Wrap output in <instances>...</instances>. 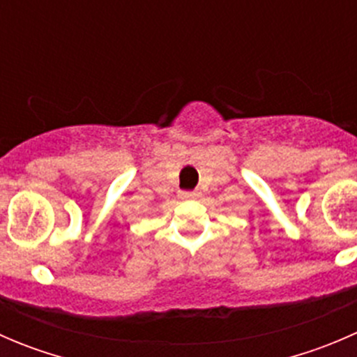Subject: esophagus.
<instances>
[{"label":"esophagus","mask_w":357,"mask_h":357,"mask_svg":"<svg viewBox=\"0 0 357 357\" xmlns=\"http://www.w3.org/2000/svg\"><path fill=\"white\" fill-rule=\"evenodd\" d=\"M181 197L185 200H193V199H199L200 192H183Z\"/></svg>","instance_id":"34e87169"}]
</instances>
